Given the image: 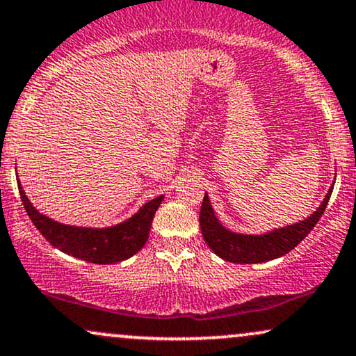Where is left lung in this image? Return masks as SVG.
Segmentation results:
<instances>
[{
	"mask_svg": "<svg viewBox=\"0 0 356 356\" xmlns=\"http://www.w3.org/2000/svg\"><path fill=\"white\" fill-rule=\"evenodd\" d=\"M332 191L333 189L328 191L325 201L308 219L293 224V226L283 227V229L271 231L263 236L234 234V232L224 229L219 220L216 219L209 197L204 195L201 214H199L202 238L216 254L222 257V259L231 261V263L252 264L276 259V257L284 256L286 252L295 249L312 232L323 216V212H325L326 206H328Z\"/></svg>",
	"mask_w": 356,
	"mask_h": 356,
	"instance_id": "8db88e82",
	"label": "left lung"
}]
</instances>
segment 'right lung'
Segmentation results:
<instances>
[{
  "label": "right lung",
  "instance_id": "add662e5",
  "mask_svg": "<svg viewBox=\"0 0 356 356\" xmlns=\"http://www.w3.org/2000/svg\"><path fill=\"white\" fill-rule=\"evenodd\" d=\"M18 191L31 222L35 224L36 229L42 232L43 238L51 246L58 248L60 251L73 257L95 264L118 263V261H124L127 257L136 254L137 251H140L149 239V231L152 226L155 211L159 209L162 199H164V195L152 199L136 216H132L129 220L118 224V226L107 227V229H85V227L60 224L47 218V216L40 214L28 201L19 184Z\"/></svg>",
  "mask_w": 356,
  "mask_h": 356
}]
</instances>
